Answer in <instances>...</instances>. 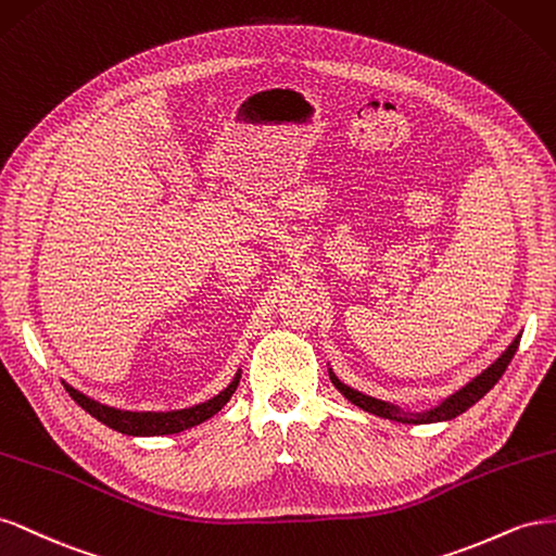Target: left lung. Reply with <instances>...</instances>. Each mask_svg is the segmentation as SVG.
Returning <instances> with one entry per match:
<instances>
[{
  "instance_id": "8db88e82",
  "label": "left lung",
  "mask_w": 556,
  "mask_h": 556,
  "mask_svg": "<svg viewBox=\"0 0 556 556\" xmlns=\"http://www.w3.org/2000/svg\"><path fill=\"white\" fill-rule=\"evenodd\" d=\"M521 340V332L519 336L507 344L505 352L491 363L489 368H484L480 375H475L470 382H466L462 389H456L454 393H450L447 399H442L440 403L426 407V409H405L395 403L382 401V399H375V395L363 393L358 389H352L349 384H344L342 379L332 372V368H328V377L332 387H336L349 403H354L356 407L370 412V415H377L382 419H391V421H399V424H435V421H450L456 419L458 415H464L468 407H472L480 399L494 389V384L503 377V372L510 366L513 356L517 354V346Z\"/></svg>"
}]
</instances>
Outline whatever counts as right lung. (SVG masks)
Instances as JSON below:
<instances>
[{
	"instance_id": "obj_1",
	"label": "right lung",
	"mask_w": 556,
	"mask_h": 556,
	"mask_svg": "<svg viewBox=\"0 0 556 556\" xmlns=\"http://www.w3.org/2000/svg\"><path fill=\"white\" fill-rule=\"evenodd\" d=\"M240 377H242V368H237L235 377L230 379V384L224 391H218L216 395H212L210 401H202L198 405L181 407V409H167V412L111 407V405H104L100 401L90 399V395H86L84 391L74 389L72 384L65 382V379H62V384H65L67 393L88 412L90 417L102 421L104 426L114 428V431H118L123 435L151 438V435L181 433V431H186V428H193L202 421L212 419L216 412L232 399V393L237 391V384H240Z\"/></svg>"
}]
</instances>
